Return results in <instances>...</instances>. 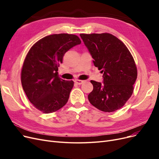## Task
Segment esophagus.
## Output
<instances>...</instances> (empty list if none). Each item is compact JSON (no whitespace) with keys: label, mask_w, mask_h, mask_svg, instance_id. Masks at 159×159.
Masks as SVG:
<instances>
[{"label":"esophagus","mask_w":159,"mask_h":159,"mask_svg":"<svg viewBox=\"0 0 159 159\" xmlns=\"http://www.w3.org/2000/svg\"><path fill=\"white\" fill-rule=\"evenodd\" d=\"M74 82H75L76 84H78V85H81V84H82L84 82V81H83V80H74Z\"/></svg>","instance_id":"esophagus-1"}]
</instances>
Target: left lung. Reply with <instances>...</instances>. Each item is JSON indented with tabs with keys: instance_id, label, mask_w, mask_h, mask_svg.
<instances>
[{
	"instance_id": "left-lung-1",
	"label": "left lung",
	"mask_w": 159,
	"mask_h": 159,
	"mask_svg": "<svg viewBox=\"0 0 159 159\" xmlns=\"http://www.w3.org/2000/svg\"><path fill=\"white\" fill-rule=\"evenodd\" d=\"M80 36L94 66L103 74V84L91 80L93 89L88 95L89 102L102 111H115L133 92L137 77L133 57L124 43L111 34H80Z\"/></svg>"
}]
</instances>
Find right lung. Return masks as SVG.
Wrapping results in <instances>:
<instances>
[{
	"mask_svg": "<svg viewBox=\"0 0 159 159\" xmlns=\"http://www.w3.org/2000/svg\"><path fill=\"white\" fill-rule=\"evenodd\" d=\"M81 42L74 34H52L36 42L28 51L21 83L28 99L42 113L55 112L68 102L74 81L60 79L57 70L65 53Z\"/></svg>",
	"mask_w": 159,
	"mask_h": 159,
	"instance_id": "1",
	"label": "right lung"
}]
</instances>
